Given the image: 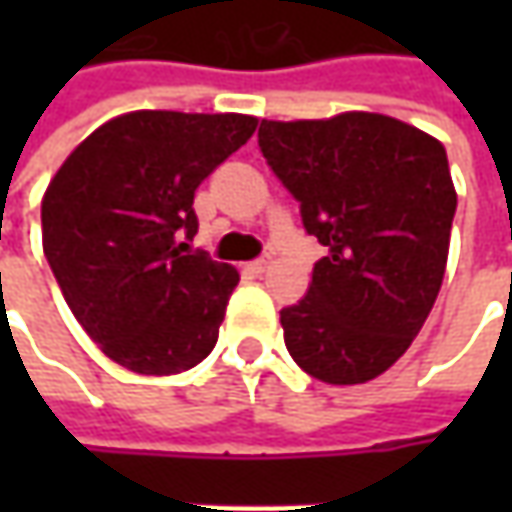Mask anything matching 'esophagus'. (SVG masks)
I'll list each match as a JSON object with an SVG mask.
<instances>
[{
  "label": "esophagus",
  "mask_w": 512,
  "mask_h": 512,
  "mask_svg": "<svg viewBox=\"0 0 512 512\" xmlns=\"http://www.w3.org/2000/svg\"><path fill=\"white\" fill-rule=\"evenodd\" d=\"M267 265H270V256H262V259H253V262H250V270H253V273H265L267 270Z\"/></svg>",
  "instance_id": "esophagus-1"
}]
</instances>
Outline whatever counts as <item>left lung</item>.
I'll use <instances>...</instances> for the list:
<instances>
[{
  "label": "left lung",
  "mask_w": 512,
  "mask_h": 512,
  "mask_svg": "<svg viewBox=\"0 0 512 512\" xmlns=\"http://www.w3.org/2000/svg\"><path fill=\"white\" fill-rule=\"evenodd\" d=\"M259 150L327 247L285 344L327 384L376 379L419 336L439 296L456 216L442 142L382 113L259 125Z\"/></svg>",
  "instance_id": "8db88e82"
}]
</instances>
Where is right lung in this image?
<instances>
[{"mask_svg": "<svg viewBox=\"0 0 512 512\" xmlns=\"http://www.w3.org/2000/svg\"><path fill=\"white\" fill-rule=\"evenodd\" d=\"M256 130L242 113L136 110L65 159L42 199V247L93 342L145 376L182 373L216 347L239 273L190 250L196 187Z\"/></svg>", "mask_w": 512, "mask_h": 512, "instance_id": "add662e5", "label": "right lung"}]
</instances>
